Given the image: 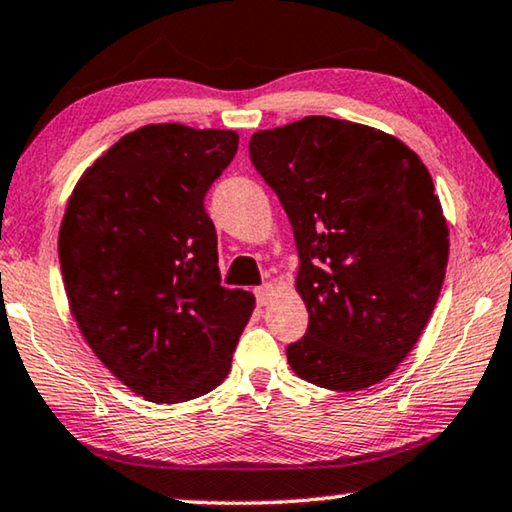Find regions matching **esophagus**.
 Masks as SVG:
<instances>
[{
	"label": "esophagus",
	"instance_id": "esophagus-1",
	"mask_svg": "<svg viewBox=\"0 0 512 512\" xmlns=\"http://www.w3.org/2000/svg\"><path fill=\"white\" fill-rule=\"evenodd\" d=\"M255 296H257V303L259 305H269L271 300H273V296H275V287L273 285H262V287H257L255 289Z\"/></svg>",
	"mask_w": 512,
	"mask_h": 512
}]
</instances>
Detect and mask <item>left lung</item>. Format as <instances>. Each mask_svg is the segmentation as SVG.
<instances>
[{
  "mask_svg": "<svg viewBox=\"0 0 512 512\" xmlns=\"http://www.w3.org/2000/svg\"><path fill=\"white\" fill-rule=\"evenodd\" d=\"M280 198L310 314L287 360L307 383L358 392L408 358L440 296L449 227L433 177L403 141L369 125L307 116L250 139Z\"/></svg>",
  "mask_w": 512,
  "mask_h": 512,
  "instance_id": "1",
  "label": "left lung"
}]
</instances>
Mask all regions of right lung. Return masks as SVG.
<instances>
[{"mask_svg": "<svg viewBox=\"0 0 512 512\" xmlns=\"http://www.w3.org/2000/svg\"><path fill=\"white\" fill-rule=\"evenodd\" d=\"M239 134L180 123L125 134L84 170L59 230L72 319L120 383L182 403L227 378L255 296L221 287L205 193Z\"/></svg>", "mask_w": 512, "mask_h": 512, "instance_id": "right-lung-1", "label": "right lung"}]
</instances>
